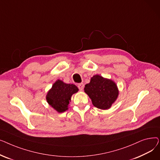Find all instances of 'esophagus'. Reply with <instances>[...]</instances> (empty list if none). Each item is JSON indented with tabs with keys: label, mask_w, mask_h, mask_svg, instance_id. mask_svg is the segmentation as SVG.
<instances>
[{
	"label": "esophagus",
	"mask_w": 160,
	"mask_h": 160,
	"mask_svg": "<svg viewBox=\"0 0 160 160\" xmlns=\"http://www.w3.org/2000/svg\"><path fill=\"white\" fill-rule=\"evenodd\" d=\"M78 88L80 91H82L83 89V88H84V85H83V83H80L78 85Z\"/></svg>",
	"instance_id": "esophagus-1"
}]
</instances>
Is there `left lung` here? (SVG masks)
Masks as SVG:
<instances>
[{
	"label": "left lung",
	"instance_id": "1",
	"mask_svg": "<svg viewBox=\"0 0 160 160\" xmlns=\"http://www.w3.org/2000/svg\"><path fill=\"white\" fill-rule=\"evenodd\" d=\"M84 91L93 106L101 110L110 108L119 95L116 83L98 74L91 78L90 82L85 86Z\"/></svg>",
	"mask_w": 160,
	"mask_h": 160
}]
</instances>
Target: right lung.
<instances>
[{
  "label": "right lung",
  "instance_id": "1",
  "mask_svg": "<svg viewBox=\"0 0 160 160\" xmlns=\"http://www.w3.org/2000/svg\"><path fill=\"white\" fill-rule=\"evenodd\" d=\"M78 91V88L75 85L58 80L48 91L46 99L48 104L55 110L62 113L68 110L71 96Z\"/></svg>",
  "mask_w": 160,
  "mask_h": 160
}]
</instances>
